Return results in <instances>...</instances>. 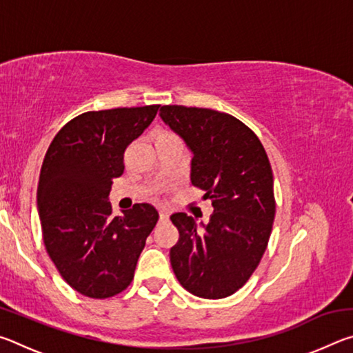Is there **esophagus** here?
<instances>
[{
    "instance_id": "34e87169",
    "label": "esophagus",
    "mask_w": 353,
    "mask_h": 353,
    "mask_svg": "<svg viewBox=\"0 0 353 353\" xmlns=\"http://www.w3.org/2000/svg\"><path fill=\"white\" fill-rule=\"evenodd\" d=\"M159 216H160V221H166V219H168V216H170V214L168 213H166V212H160V214H159Z\"/></svg>"
}]
</instances>
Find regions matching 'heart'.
<instances>
[{
    "mask_svg": "<svg viewBox=\"0 0 353 353\" xmlns=\"http://www.w3.org/2000/svg\"><path fill=\"white\" fill-rule=\"evenodd\" d=\"M165 141H181V139L176 134L170 132V130H159L154 134V143H165Z\"/></svg>",
    "mask_w": 353,
    "mask_h": 353,
    "instance_id": "obj_1",
    "label": "heart"
}]
</instances>
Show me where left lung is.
I'll return each instance as SVG.
<instances>
[{
    "label": "left lung",
    "instance_id": "8db88e82",
    "mask_svg": "<svg viewBox=\"0 0 353 353\" xmlns=\"http://www.w3.org/2000/svg\"><path fill=\"white\" fill-rule=\"evenodd\" d=\"M160 118L193 152L191 183L213 205L210 221L199 227L187 213L171 214L179 230L170 250L172 271L191 294L227 297L252 276L270 241L276 216L271 163L259 137L229 113L163 105Z\"/></svg>",
    "mask_w": 353,
    "mask_h": 353
}]
</instances>
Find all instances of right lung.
Instances as JSON below:
<instances>
[{
	"mask_svg": "<svg viewBox=\"0 0 353 353\" xmlns=\"http://www.w3.org/2000/svg\"><path fill=\"white\" fill-rule=\"evenodd\" d=\"M159 107L85 112L65 124L46 151L37 188L43 243L65 282L87 297L128 288L159 221L151 204L112 216L109 202L112 179L124 171V151Z\"/></svg>",
	"mask_w": 353,
	"mask_h": 353,
	"instance_id": "1",
	"label": "right lung"
}]
</instances>
